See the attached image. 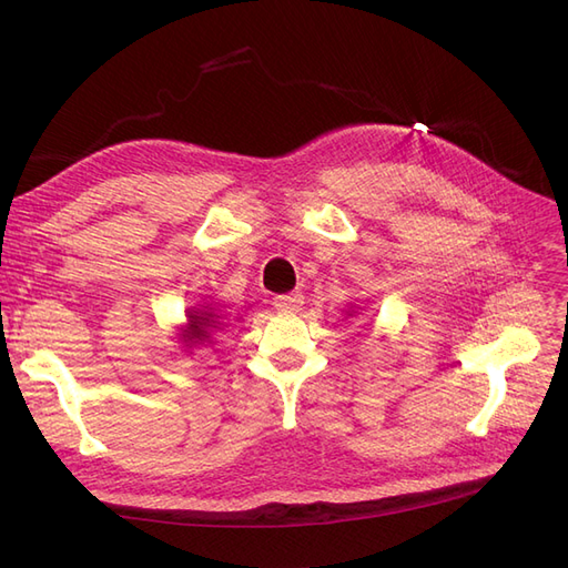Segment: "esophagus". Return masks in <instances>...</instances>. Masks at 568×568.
<instances>
[{"mask_svg": "<svg viewBox=\"0 0 568 568\" xmlns=\"http://www.w3.org/2000/svg\"><path fill=\"white\" fill-rule=\"evenodd\" d=\"M303 305V294H284V296H274V307L282 313H298Z\"/></svg>", "mask_w": 568, "mask_h": 568, "instance_id": "obj_1", "label": "esophagus"}]
</instances>
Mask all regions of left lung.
Wrapping results in <instances>:
<instances>
[{"instance_id": "1", "label": "left lung", "mask_w": 568, "mask_h": 568, "mask_svg": "<svg viewBox=\"0 0 568 568\" xmlns=\"http://www.w3.org/2000/svg\"><path fill=\"white\" fill-rule=\"evenodd\" d=\"M353 313H355V311H353ZM348 315H351V311H348Z\"/></svg>"}]
</instances>
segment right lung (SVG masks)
<instances>
[{
    "label": "right lung",
    "instance_id": "1",
    "mask_svg": "<svg viewBox=\"0 0 568 568\" xmlns=\"http://www.w3.org/2000/svg\"><path fill=\"white\" fill-rule=\"evenodd\" d=\"M220 329V322L213 307H189L186 311V324L180 332V341L186 348L203 346V343L211 341V332Z\"/></svg>",
    "mask_w": 568,
    "mask_h": 568
}]
</instances>
